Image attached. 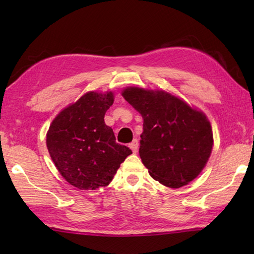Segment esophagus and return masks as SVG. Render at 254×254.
Instances as JSON below:
<instances>
[{"label": "esophagus", "mask_w": 254, "mask_h": 254, "mask_svg": "<svg viewBox=\"0 0 254 254\" xmlns=\"http://www.w3.org/2000/svg\"><path fill=\"white\" fill-rule=\"evenodd\" d=\"M128 147L132 149L133 153H136L137 152V148H138V141H137V139H134L132 143H130V145H128Z\"/></svg>", "instance_id": "esophagus-1"}]
</instances>
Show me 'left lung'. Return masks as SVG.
Wrapping results in <instances>:
<instances>
[{"label":"left lung","mask_w":254,"mask_h":254,"mask_svg":"<svg viewBox=\"0 0 254 254\" xmlns=\"http://www.w3.org/2000/svg\"><path fill=\"white\" fill-rule=\"evenodd\" d=\"M122 96L144 120L139 157L149 175L174 189L195 179L213 148L206 116L164 90L127 87Z\"/></svg>","instance_id":"1"}]
</instances>
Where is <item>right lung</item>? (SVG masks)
<instances>
[{"label": "right lung", "mask_w": 254, "mask_h": 254, "mask_svg": "<svg viewBox=\"0 0 254 254\" xmlns=\"http://www.w3.org/2000/svg\"><path fill=\"white\" fill-rule=\"evenodd\" d=\"M113 104L112 91H89L62 110L47 133V147L57 169L79 190L109 185L132 150L118 144L105 115Z\"/></svg>", "instance_id": "add662e5"}]
</instances>
